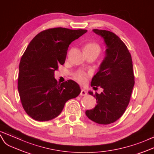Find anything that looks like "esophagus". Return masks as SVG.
Wrapping results in <instances>:
<instances>
[{
  "label": "esophagus",
  "mask_w": 154,
  "mask_h": 154,
  "mask_svg": "<svg viewBox=\"0 0 154 154\" xmlns=\"http://www.w3.org/2000/svg\"><path fill=\"white\" fill-rule=\"evenodd\" d=\"M80 95L81 96H85L87 95V92H86L85 90L82 89L81 91V93H80Z\"/></svg>",
  "instance_id": "1"
}]
</instances>
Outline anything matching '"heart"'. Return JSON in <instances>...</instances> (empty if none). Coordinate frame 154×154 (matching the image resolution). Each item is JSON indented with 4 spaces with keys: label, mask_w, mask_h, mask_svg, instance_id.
<instances>
[{
    "label": "heart",
    "mask_w": 154,
    "mask_h": 154,
    "mask_svg": "<svg viewBox=\"0 0 154 154\" xmlns=\"http://www.w3.org/2000/svg\"><path fill=\"white\" fill-rule=\"evenodd\" d=\"M84 50L86 55L96 54L97 56L101 51V47L96 43L89 42L86 43L85 45ZM90 74L86 73L84 72H82V71H78V72L73 73V77L74 79L77 82H78L79 83L82 85L87 83Z\"/></svg>",
    "instance_id": "obj_1"
}]
</instances>
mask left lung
I'll return each instance as SVG.
<instances>
[{"instance_id": "left-lung-1", "label": "left lung", "mask_w": 154, "mask_h": 154, "mask_svg": "<svg viewBox=\"0 0 154 154\" xmlns=\"http://www.w3.org/2000/svg\"><path fill=\"white\" fill-rule=\"evenodd\" d=\"M104 39L107 45L106 56L100 70L92 78L91 86H101L103 92L88 93L96 97L97 105L87 110L86 115L99 124L113 123L123 115L129 105L135 85L133 62L127 46L112 32L94 29Z\"/></svg>"}]
</instances>
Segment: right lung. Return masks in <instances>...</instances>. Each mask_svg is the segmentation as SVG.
<instances>
[{"mask_svg": "<svg viewBox=\"0 0 154 154\" xmlns=\"http://www.w3.org/2000/svg\"><path fill=\"white\" fill-rule=\"evenodd\" d=\"M87 32L62 27L38 33L21 57L18 91L23 107L34 120L45 122L57 117L67 101L81 93L79 86L68 80L58 84L54 72L64 64L68 47Z\"/></svg>", "mask_w": 154, "mask_h": 154, "instance_id": "1", "label": "right lung"}]
</instances>
